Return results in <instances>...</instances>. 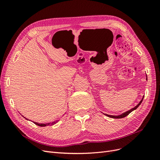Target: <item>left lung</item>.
<instances>
[{"label": "left lung", "instance_id": "1", "mask_svg": "<svg viewBox=\"0 0 160 160\" xmlns=\"http://www.w3.org/2000/svg\"><path fill=\"white\" fill-rule=\"evenodd\" d=\"M143 98H142V99L140 101V102L135 106V108H132V109H130V110H129V111H126V112H125L124 113H122V115H108V114H105L106 115L108 116V117H109V118H115V119H119V118H125V117H126L127 115H128L131 112H132V111H133V110H135V109H136L140 105V104L142 103V101H143Z\"/></svg>", "mask_w": 160, "mask_h": 160}]
</instances>
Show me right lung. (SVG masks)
<instances>
[{
  "label": "right lung",
  "mask_w": 160,
  "mask_h": 160,
  "mask_svg": "<svg viewBox=\"0 0 160 160\" xmlns=\"http://www.w3.org/2000/svg\"><path fill=\"white\" fill-rule=\"evenodd\" d=\"M34 123H35L36 125H38V126H40V127H45V126H47V125H53V124L56 123H55V122H52V123H51V124H50V123H36V122H34Z\"/></svg>",
  "instance_id": "obj_1"
}]
</instances>
